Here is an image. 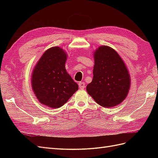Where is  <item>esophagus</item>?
<instances>
[{
  "instance_id": "esophagus-1",
  "label": "esophagus",
  "mask_w": 158,
  "mask_h": 158,
  "mask_svg": "<svg viewBox=\"0 0 158 158\" xmlns=\"http://www.w3.org/2000/svg\"><path fill=\"white\" fill-rule=\"evenodd\" d=\"M78 85H79V88L80 89H84L85 87V83L83 82H80L78 83Z\"/></svg>"
}]
</instances>
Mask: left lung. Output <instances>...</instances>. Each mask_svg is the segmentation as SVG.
Masks as SVG:
<instances>
[{
	"label": "left lung",
	"instance_id": "8db88e82",
	"mask_svg": "<svg viewBox=\"0 0 158 158\" xmlns=\"http://www.w3.org/2000/svg\"><path fill=\"white\" fill-rule=\"evenodd\" d=\"M92 82L86 90L95 102L104 107L121 103L131 86L128 72L121 56L113 49L101 46L94 53Z\"/></svg>",
	"mask_w": 158,
	"mask_h": 158
}]
</instances>
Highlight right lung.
<instances>
[{
    "mask_svg": "<svg viewBox=\"0 0 158 158\" xmlns=\"http://www.w3.org/2000/svg\"><path fill=\"white\" fill-rule=\"evenodd\" d=\"M66 52L59 47L47 50L32 73V89L38 100L47 106L59 108L68 102L78 85L67 73Z\"/></svg>",
    "mask_w": 158,
    "mask_h": 158,
    "instance_id": "1",
    "label": "right lung"
}]
</instances>
